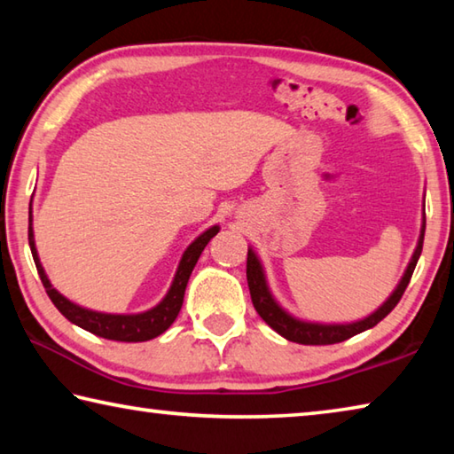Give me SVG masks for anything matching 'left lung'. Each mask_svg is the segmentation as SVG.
<instances>
[{
    "label": "left lung",
    "mask_w": 454,
    "mask_h": 454,
    "mask_svg": "<svg viewBox=\"0 0 454 454\" xmlns=\"http://www.w3.org/2000/svg\"><path fill=\"white\" fill-rule=\"evenodd\" d=\"M425 226L427 222H422L420 238L417 244V250L411 258V264L406 268L401 284H398L396 290L390 294V298L384 302L379 310L372 312L371 317L358 322H352V325H314V322H302L298 318H292L288 312H284L270 294V290L266 286L264 270L260 260L252 250H248V258H246V278H248V288L252 296V304H254L256 312L260 314L268 326L274 328L280 336L286 338V340L298 342V344H312V347H320V344H336L342 340H348L350 336L358 333H364V330L372 328L379 325V322L387 317V314L395 309L401 301L406 286H409L411 276L414 272V266L419 262V256L422 252V240H425Z\"/></svg>",
    "instance_id": "1"
}]
</instances>
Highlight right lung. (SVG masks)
I'll return each instance as SVG.
<instances>
[{
	"mask_svg": "<svg viewBox=\"0 0 454 454\" xmlns=\"http://www.w3.org/2000/svg\"><path fill=\"white\" fill-rule=\"evenodd\" d=\"M218 226H212L206 230L204 234H200L194 242H192L184 256L180 260L178 272L174 276V282L164 301L158 306H153L152 310L142 312V314H104V312H94L88 309H82V306L74 304L59 294V292L51 286L48 276H45L43 268L40 264V258H37L35 242H34V230H32V212H29V228H27V238H29V248H32V256L37 268V274H40L42 284L45 292H48L50 301L56 304V309L64 314V317L78 325L80 328L88 330V333L107 338V340H118V342H145L152 340V338L160 336L170 328L172 322L178 317L184 302V292H186V284L192 270L198 262L200 254L206 248L214 236L218 234Z\"/></svg>",
	"mask_w": 454,
	"mask_h": 454,
	"instance_id": "add662e5",
	"label": "right lung"
}]
</instances>
